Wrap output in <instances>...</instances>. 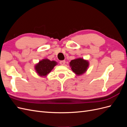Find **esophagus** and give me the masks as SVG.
<instances>
[{"label":"esophagus","mask_w":127,"mask_h":127,"mask_svg":"<svg viewBox=\"0 0 127 127\" xmlns=\"http://www.w3.org/2000/svg\"><path fill=\"white\" fill-rule=\"evenodd\" d=\"M65 63H66V61H65V60H62V61H60V64L61 65H64L65 64Z\"/></svg>","instance_id":"obj_1"}]
</instances>
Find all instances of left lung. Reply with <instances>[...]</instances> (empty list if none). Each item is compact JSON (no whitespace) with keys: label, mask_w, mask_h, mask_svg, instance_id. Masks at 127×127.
<instances>
[{"label":"left lung","mask_w":127,"mask_h":127,"mask_svg":"<svg viewBox=\"0 0 127 127\" xmlns=\"http://www.w3.org/2000/svg\"><path fill=\"white\" fill-rule=\"evenodd\" d=\"M69 66L76 75L80 76L86 72L89 67V62L82 58H78L72 60L69 63Z\"/></svg>","instance_id":"8db88e82"}]
</instances>
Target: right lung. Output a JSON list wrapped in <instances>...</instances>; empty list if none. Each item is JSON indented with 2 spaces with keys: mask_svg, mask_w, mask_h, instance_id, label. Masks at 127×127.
<instances>
[{
  "mask_svg": "<svg viewBox=\"0 0 127 127\" xmlns=\"http://www.w3.org/2000/svg\"><path fill=\"white\" fill-rule=\"evenodd\" d=\"M57 64L54 60L51 61L47 58H45L36 64L34 66V69L38 75L42 77H46L55 66L57 65Z\"/></svg>",
  "mask_w": 127,
  "mask_h": 127,
  "instance_id": "add662e5",
  "label": "right lung"
}]
</instances>
